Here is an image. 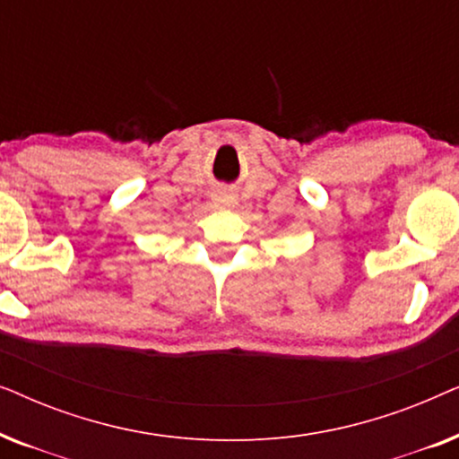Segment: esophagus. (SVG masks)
Listing matches in <instances>:
<instances>
[{
	"mask_svg": "<svg viewBox=\"0 0 459 459\" xmlns=\"http://www.w3.org/2000/svg\"><path fill=\"white\" fill-rule=\"evenodd\" d=\"M212 204H215L217 209H231V206L238 204V198L236 194L225 190V187H219V190L212 194Z\"/></svg>",
	"mask_w": 459,
	"mask_h": 459,
	"instance_id": "esophagus-1",
	"label": "esophagus"
}]
</instances>
